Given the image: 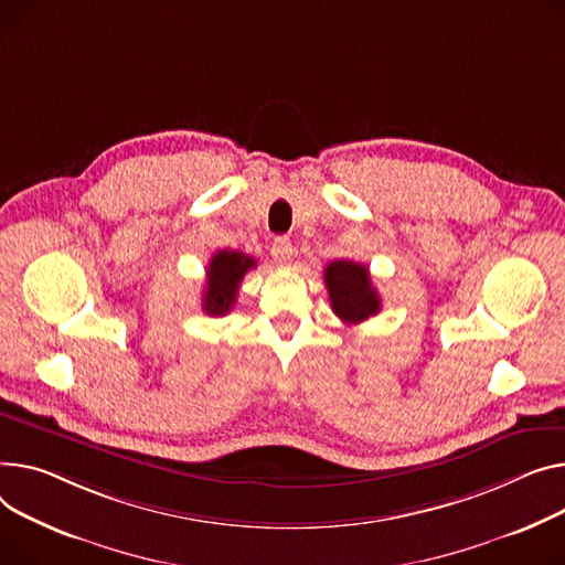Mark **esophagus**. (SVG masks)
Wrapping results in <instances>:
<instances>
[{"mask_svg": "<svg viewBox=\"0 0 565 565\" xmlns=\"http://www.w3.org/2000/svg\"><path fill=\"white\" fill-rule=\"evenodd\" d=\"M292 243L286 238V236H279V238H275V243H273V247H270V254H273V258L277 260V263H288L290 258H292Z\"/></svg>", "mask_w": 565, "mask_h": 565, "instance_id": "1", "label": "esophagus"}]
</instances>
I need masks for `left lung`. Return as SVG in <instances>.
I'll return each instance as SVG.
<instances>
[{"instance_id":"left-lung-1","label":"left lung","mask_w":565,"mask_h":565,"mask_svg":"<svg viewBox=\"0 0 565 565\" xmlns=\"http://www.w3.org/2000/svg\"><path fill=\"white\" fill-rule=\"evenodd\" d=\"M324 286L333 313L345 324H359L382 309L380 292L372 288L370 273L361 263L338 258L324 268Z\"/></svg>"}]
</instances>
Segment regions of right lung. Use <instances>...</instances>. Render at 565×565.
<instances>
[{"label":"right lung","instance_id":"obj_1","mask_svg":"<svg viewBox=\"0 0 565 565\" xmlns=\"http://www.w3.org/2000/svg\"><path fill=\"white\" fill-rule=\"evenodd\" d=\"M256 260L243 252L220 249L211 256L206 268V286L202 295V311L209 316H227L236 305V292Z\"/></svg>","mask_w":565,"mask_h":565}]
</instances>
